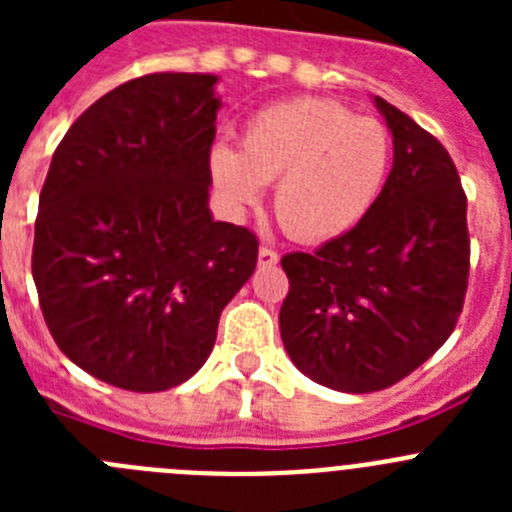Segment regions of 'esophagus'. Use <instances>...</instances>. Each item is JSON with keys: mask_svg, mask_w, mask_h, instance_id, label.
I'll return each mask as SVG.
<instances>
[{"mask_svg": "<svg viewBox=\"0 0 512 512\" xmlns=\"http://www.w3.org/2000/svg\"><path fill=\"white\" fill-rule=\"evenodd\" d=\"M279 264V253L274 248H259V266H277Z\"/></svg>", "mask_w": 512, "mask_h": 512, "instance_id": "1", "label": "esophagus"}]
</instances>
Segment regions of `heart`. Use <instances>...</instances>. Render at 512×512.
<instances>
[{
  "mask_svg": "<svg viewBox=\"0 0 512 512\" xmlns=\"http://www.w3.org/2000/svg\"><path fill=\"white\" fill-rule=\"evenodd\" d=\"M392 166L390 130L330 99L269 104L243 125L241 148L215 143L207 156L212 187L230 215L256 207L274 187L282 228L302 243L341 238L384 192Z\"/></svg>",
  "mask_w": 512,
  "mask_h": 512,
  "instance_id": "b5f03b06",
  "label": "heart"
}]
</instances>
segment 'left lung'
Instances as JSON below:
<instances>
[{
  "label": "left lung",
  "instance_id": "obj_1",
  "mask_svg": "<svg viewBox=\"0 0 512 512\" xmlns=\"http://www.w3.org/2000/svg\"><path fill=\"white\" fill-rule=\"evenodd\" d=\"M392 171L374 210L315 253H287L279 330L312 382L364 395L392 387L451 336L469 279L467 194L449 151L374 97Z\"/></svg>",
  "mask_w": 512,
  "mask_h": 512
}]
</instances>
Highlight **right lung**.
<instances>
[{"label":"right lung","instance_id":"obj_1","mask_svg":"<svg viewBox=\"0 0 512 512\" xmlns=\"http://www.w3.org/2000/svg\"><path fill=\"white\" fill-rule=\"evenodd\" d=\"M215 74H148L99 97L53 153L33 279L53 341L130 392H164L207 361L259 241L212 220Z\"/></svg>","mask_w":512,"mask_h":512}]
</instances>
